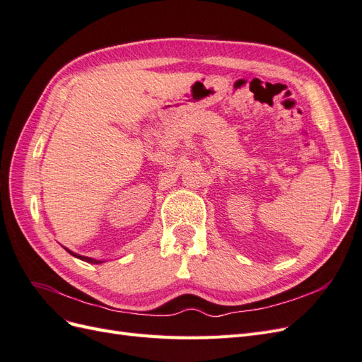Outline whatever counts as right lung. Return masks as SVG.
Wrapping results in <instances>:
<instances>
[{"instance_id": "add662e5", "label": "right lung", "mask_w": 362, "mask_h": 362, "mask_svg": "<svg viewBox=\"0 0 362 362\" xmlns=\"http://www.w3.org/2000/svg\"><path fill=\"white\" fill-rule=\"evenodd\" d=\"M68 250V249H66ZM71 255H74V257H76V258H80V259H83V261H86V262H92V264H100V262H103V261H98V259H93V258H89V257H83V255H78V254H74V252H71V250H68Z\"/></svg>"}]
</instances>
